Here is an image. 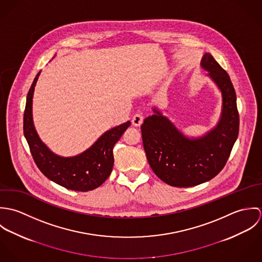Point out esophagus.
Returning a JSON list of instances; mask_svg holds the SVG:
<instances>
[{"instance_id":"obj_1","label":"esophagus","mask_w":262,"mask_h":262,"mask_svg":"<svg viewBox=\"0 0 262 262\" xmlns=\"http://www.w3.org/2000/svg\"><path fill=\"white\" fill-rule=\"evenodd\" d=\"M143 123V116L141 114H135L132 118V124L136 127H139Z\"/></svg>"}]
</instances>
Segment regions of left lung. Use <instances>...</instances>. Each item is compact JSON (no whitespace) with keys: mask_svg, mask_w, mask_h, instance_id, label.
I'll list each match as a JSON object with an SVG mask.
<instances>
[{"mask_svg":"<svg viewBox=\"0 0 262 262\" xmlns=\"http://www.w3.org/2000/svg\"><path fill=\"white\" fill-rule=\"evenodd\" d=\"M201 66L221 90V119L200 138L189 139L156 108L141 125L143 147L153 172L165 184L194 187L215 178L225 166L239 133L236 93L230 76L210 53Z\"/></svg>","mask_w":262,"mask_h":262,"instance_id":"1","label":"left lung"}]
</instances>
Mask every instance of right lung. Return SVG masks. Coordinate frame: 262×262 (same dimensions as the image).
Here are the masks:
<instances>
[{"mask_svg":"<svg viewBox=\"0 0 262 262\" xmlns=\"http://www.w3.org/2000/svg\"><path fill=\"white\" fill-rule=\"evenodd\" d=\"M39 75L40 72L27 95L23 123L24 136L38 168L50 181L72 190L88 191L100 187L112 172L113 148L131 125L130 121L105 132L92 147L76 156L54 154L40 140L32 120V98Z\"/></svg>","mask_w":262,"mask_h":262,"instance_id":"1","label":"right lung"}]
</instances>
